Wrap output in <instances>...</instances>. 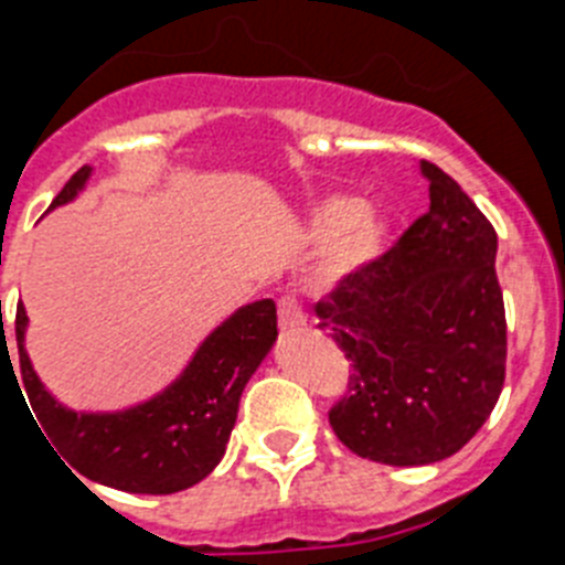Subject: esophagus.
Masks as SVG:
<instances>
[{"instance_id":"34e87169","label":"esophagus","mask_w":565,"mask_h":565,"mask_svg":"<svg viewBox=\"0 0 565 565\" xmlns=\"http://www.w3.org/2000/svg\"><path fill=\"white\" fill-rule=\"evenodd\" d=\"M279 331L282 333H294L299 331V328H306V313H302V308L297 306V299L291 297H282L279 299Z\"/></svg>"}]
</instances>
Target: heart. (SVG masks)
<instances>
[{"instance_id": "obj_1", "label": "heart", "mask_w": 565, "mask_h": 565, "mask_svg": "<svg viewBox=\"0 0 565 565\" xmlns=\"http://www.w3.org/2000/svg\"><path fill=\"white\" fill-rule=\"evenodd\" d=\"M306 234L317 246H331L326 274L342 282L376 266L391 248L393 223L384 212L364 206L348 194H331L306 214Z\"/></svg>"}]
</instances>
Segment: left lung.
Here are the masks:
<instances>
[{"label":"left lung","instance_id":"left-lung-1","mask_svg":"<svg viewBox=\"0 0 565 565\" xmlns=\"http://www.w3.org/2000/svg\"><path fill=\"white\" fill-rule=\"evenodd\" d=\"M422 174L427 214L376 266L313 306L353 364L333 433L391 467L456 456L495 407L507 371L495 228L436 163L422 161Z\"/></svg>","mask_w":565,"mask_h":565}]
</instances>
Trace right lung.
<instances>
[{
    "label": "right lung",
    "instance_id": "1",
    "mask_svg": "<svg viewBox=\"0 0 565 565\" xmlns=\"http://www.w3.org/2000/svg\"><path fill=\"white\" fill-rule=\"evenodd\" d=\"M89 178L93 167L78 169L50 203V212L76 201ZM28 326V311L19 302L17 342L24 393L47 444L62 452L64 467L70 462V472L76 469L87 481L121 492L169 495L201 483L221 463L237 422L239 396L277 342V306L274 299L239 306L206 333L167 387L121 411H73L58 402L30 362ZM2 344L8 348L4 337Z\"/></svg>",
    "mask_w": 565,
    "mask_h": 565
}]
</instances>
